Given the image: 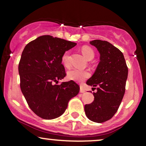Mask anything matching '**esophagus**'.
Masks as SVG:
<instances>
[{
	"label": "esophagus",
	"mask_w": 146,
	"mask_h": 146,
	"mask_svg": "<svg viewBox=\"0 0 146 146\" xmlns=\"http://www.w3.org/2000/svg\"><path fill=\"white\" fill-rule=\"evenodd\" d=\"M85 92V91H84V89H83V88H82V87H80V93H84Z\"/></svg>",
	"instance_id": "1"
}]
</instances>
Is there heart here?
Returning <instances> with one entry per match:
<instances>
[{
	"label": "heart",
	"instance_id": "heart-1",
	"mask_svg": "<svg viewBox=\"0 0 146 146\" xmlns=\"http://www.w3.org/2000/svg\"><path fill=\"white\" fill-rule=\"evenodd\" d=\"M82 53L87 60L90 59H93L94 57L95 53L91 47L87 46H84L82 48ZM68 58H69V52L66 51L63 54L62 57V62L63 64L65 66H67L68 64ZM68 78L71 80H74L76 82H82L85 80L86 78L89 76V74L86 71L77 69V68H74L68 71Z\"/></svg>",
	"mask_w": 146,
	"mask_h": 146
}]
</instances>
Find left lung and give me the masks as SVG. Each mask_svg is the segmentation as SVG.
Instances as JSON below:
<instances>
[{
  "label": "left lung",
  "mask_w": 146,
  "mask_h": 146,
  "mask_svg": "<svg viewBox=\"0 0 146 146\" xmlns=\"http://www.w3.org/2000/svg\"><path fill=\"white\" fill-rule=\"evenodd\" d=\"M90 44L100 53V62L87 81L93 89L97 87V92L93 93L92 103L84 106V111L90 120L102 123L111 119L119 108L125 92L128 68L123 53L111 43L94 40Z\"/></svg>",
  "instance_id": "1"
}]
</instances>
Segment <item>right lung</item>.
Here are the masks:
<instances>
[{"instance_id": "add662e5", "label": "right lung", "mask_w": 146, "mask_h": 146, "mask_svg": "<svg viewBox=\"0 0 146 146\" xmlns=\"http://www.w3.org/2000/svg\"><path fill=\"white\" fill-rule=\"evenodd\" d=\"M76 45L44 35L28 43L21 53L18 67L21 92L30 109L43 119L62 115L70 99L79 93L80 87L73 80L57 84L66 75L63 54Z\"/></svg>"}]
</instances>
